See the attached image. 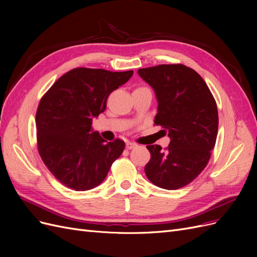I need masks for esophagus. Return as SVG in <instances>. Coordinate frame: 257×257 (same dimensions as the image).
<instances>
[{"instance_id":"1","label":"esophagus","mask_w":257,"mask_h":257,"mask_svg":"<svg viewBox=\"0 0 257 257\" xmlns=\"http://www.w3.org/2000/svg\"><path fill=\"white\" fill-rule=\"evenodd\" d=\"M136 146H137L136 144H134V143H131V142H128V143H126V149L131 150V149H133V148H135Z\"/></svg>"}]
</instances>
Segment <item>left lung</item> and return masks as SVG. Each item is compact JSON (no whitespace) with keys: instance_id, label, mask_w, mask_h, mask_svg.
<instances>
[{"instance_id":"obj_1","label":"left lung","mask_w":257,"mask_h":257,"mask_svg":"<svg viewBox=\"0 0 257 257\" xmlns=\"http://www.w3.org/2000/svg\"><path fill=\"white\" fill-rule=\"evenodd\" d=\"M138 74L158 98L154 124L170 137L164 150L159 145L147 146L151 159L146 176L162 189L183 188L203 172L211 157L219 127L215 99L204 79L183 64L139 68Z\"/></svg>"}]
</instances>
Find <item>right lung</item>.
Segmentation results:
<instances>
[{
    "label": "right lung",
    "instance_id": "add662e5",
    "mask_svg": "<svg viewBox=\"0 0 257 257\" xmlns=\"http://www.w3.org/2000/svg\"><path fill=\"white\" fill-rule=\"evenodd\" d=\"M132 75L133 71L77 67L60 77L41 98L35 116L38 153L67 188H95L122 154L123 141L106 143L97 132L91 133V124L105 111L110 93Z\"/></svg>",
    "mask_w": 257,
    "mask_h": 257
}]
</instances>
